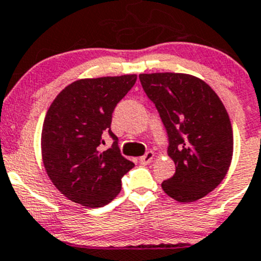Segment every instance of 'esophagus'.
<instances>
[{"label":"esophagus","instance_id":"1","mask_svg":"<svg viewBox=\"0 0 261 261\" xmlns=\"http://www.w3.org/2000/svg\"><path fill=\"white\" fill-rule=\"evenodd\" d=\"M153 157H154L153 152L148 151L146 154H144V156L139 157V162H141L142 165H147V164H149V162H151L152 160H153Z\"/></svg>","mask_w":261,"mask_h":261}]
</instances>
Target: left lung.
<instances>
[{"instance_id": "left-lung-1", "label": "left lung", "mask_w": 261, "mask_h": 261, "mask_svg": "<svg viewBox=\"0 0 261 261\" xmlns=\"http://www.w3.org/2000/svg\"><path fill=\"white\" fill-rule=\"evenodd\" d=\"M142 87L169 137L175 174L161 184L172 199L195 202L221 184L233 153L231 122L218 95L192 74L142 73Z\"/></svg>"}]
</instances>
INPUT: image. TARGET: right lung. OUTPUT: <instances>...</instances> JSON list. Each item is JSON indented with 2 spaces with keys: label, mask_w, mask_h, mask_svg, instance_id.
Listing matches in <instances>:
<instances>
[{
  "label": "right lung",
  "mask_w": 261,
  "mask_h": 261,
  "mask_svg": "<svg viewBox=\"0 0 261 261\" xmlns=\"http://www.w3.org/2000/svg\"><path fill=\"white\" fill-rule=\"evenodd\" d=\"M136 81V74L77 80L49 107L42 130L43 164L54 187L72 202L104 207L119 194L123 175L133 169L120 154L110 124L115 107ZM105 133L115 142L100 151Z\"/></svg>",
  "instance_id": "right-lung-1"
}]
</instances>
